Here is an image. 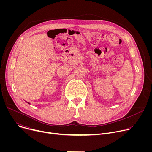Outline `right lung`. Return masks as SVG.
Segmentation results:
<instances>
[{"mask_svg": "<svg viewBox=\"0 0 152 152\" xmlns=\"http://www.w3.org/2000/svg\"><path fill=\"white\" fill-rule=\"evenodd\" d=\"M28 103H29H29H28Z\"/></svg>", "mask_w": 152, "mask_h": 152, "instance_id": "1", "label": "right lung"}]
</instances>
